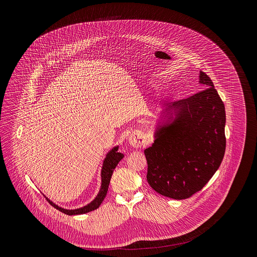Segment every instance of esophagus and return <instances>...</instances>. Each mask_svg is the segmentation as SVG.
<instances>
[{"label": "esophagus", "mask_w": 257, "mask_h": 257, "mask_svg": "<svg viewBox=\"0 0 257 257\" xmlns=\"http://www.w3.org/2000/svg\"><path fill=\"white\" fill-rule=\"evenodd\" d=\"M130 145L135 148H142L146 145V140L141 134H135L132 135L128 139Z\"/></svg>", "instance_id": "obj_1"}]
</instances>
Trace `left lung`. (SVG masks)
<instances>
[{
  "label": "left lung",
  "mask_w": 257,
  "mask_h": 257,
  "mask_svg": "<svg viewBox=\"0 0 257 257\" xmlns=\"http://www.w3.org/2000/svg\"><path fill=\"white\" fill-rule=\"evenodd\" d=\"M199 84L206 89L159 112L153 144L145 150L147 182L157 193L175 200L200 191L224 155V105L203 71Z\"/></svg>",
  "instance_id": "1"
}]
</instances>
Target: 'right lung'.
<instances>
[{"label":"right lung","instance_id":"obj_1","mask_svg":"<svg viewBox=\"0 0 257 257\" xmlns=\"http://www.w3.org/2000/svg\"><path fill=\"white\" fill-rule=\"evenodd\" d=\"M117 150H118V146L112 147L110 151L107 153L105 159L103 160V166H102V169H101V187H100V190H99L97 196L89 204H87V205H85L81 208H77V209H65V208H62V207L56 205L55 203H53L51 200H49L45 196L47 201L54 208H56L57 210H59L60 212L66 214L68 216L82 215V214H86V213H89V212H92V211L98 209L100 207V205L103 203V201H104V199L107 195L109 184H110V178H111V174H112L115 166L123 158V154L118 152Z\"/></svg>","mask_w":257,"mask_h":257}]
</instances>
